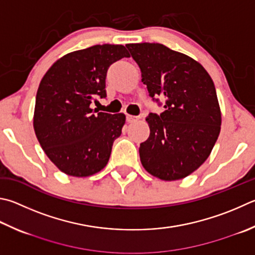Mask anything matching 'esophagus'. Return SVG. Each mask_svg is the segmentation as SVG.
<instances>
[{
	"mask_svg": "<svg viewBox=\"0 0 255 255\" xmlns=\"http://www.w3.org/2000/svg\"><path fill=\"white\" fill-rule=\"evenodd\" d=\"M138 120L137 116H131V115H127V122L128 123H135Z\"/></svg>",
	"mask_w": 255,
	"mask_h": 255,
	"instance_id": "1",
	"label": "esophagus"
}]
</instances>
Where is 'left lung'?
<instances>
[{"label": "left lung", "instance_id": "8db88e82", "mask_svg": "<svg viewBox=\"0 0 255 255\" xmlns=\"http://www.w3.org/2000/svg\"><path fill=\"white\" fill-rule=\"evenodd\" d=\"M141 81L164 113L146 118L150 133L140 143V161L163 180L192 174L210 156L220 135L221 110L214 82L202 64L160 43L126 44Z\"/></svg>", "mask_w": 255, "mask_h": 255}]
</instances>
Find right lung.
Returning a JSON list of instances; mask_svg holds the SVG:
<instances>
[{"instance_id": "add662e5", "label": "right lung", "mask_w": 255, "mask_h": 255, "mask_svg": "<svg viewBox=\"0 0 255 255\" xmlns=\"http://www.w3.org/2000/svg\"><path fill=\"white\" fill-rule=\"evenodd\" d=\"M123 58H129L124 45L97 44L63 55L41 80L34 131L50 160L64 174L86 177L107 165L126 116L99 113L90 105L107 97V71Z\"/></svg>"}]
</instances>
